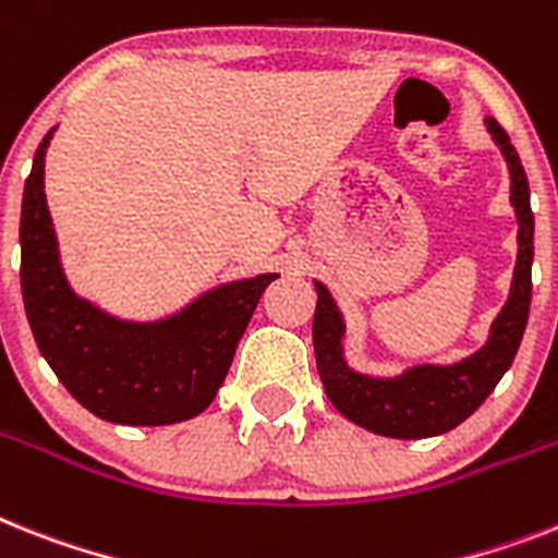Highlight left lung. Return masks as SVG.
<instances>
[{"mask_svg":"<svg viewBox=\"0 0 558 558\" xmlns=\"http://www.w3.org/2000/svg\"><path fill=\"white\" fill-rule=\"evenodd\" d=\"M488 130L502 147L510 167V201L519 218V257L513 271L510 298L499 317L494 320L488 343L476 354L453 366H416L400 377L380 380L366 374L351 372L343 363V320L337 312L331 294L317 283V308L312 323L315 340L317 374L323 388L345 420L357 423L360 428L374 430L380 437L395 439H423L437 437L457 428L462 420L480 409L485 397L502 380L517 349L522 343L531 312V264H533V209L531 190H527L525 167L519 153L510 144L494 119H488Z\"/></svg>","mask_w":558,"mask_h":558,"instance_id":"obj_1","label":"left lung"}]
</instances>
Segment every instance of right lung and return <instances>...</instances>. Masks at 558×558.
Here are the masks:
<instances>
[{
    "instance_id": "right-lung-1",
    "label": "right lung",
    "mask_w": 558,
    "mask_h": 558,
    "mask_svg": "<svg viewBox=\"0 0 558 558\" xmlns=\"http://www.w3.org/2000/svg\"><path fill=\"white\" fill-rule=\"evenodd\" d=\"M41 138L22 198V298L36 345L70 395L107 423L170 425L192 420L223 386L238 340L264 289L257 275L207 292L158 323H121L70 292L45 204Z\"/></svg>"
}]
</instances>
